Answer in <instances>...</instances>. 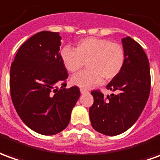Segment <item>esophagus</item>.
<instances>
[{
	"label": "esophagus",
	"instance_id": "obj_1",
	"mask_svg": "<svg viewBox=\"0 0 160 160\" xmlns=\"http://www.w3.org/2000/svg\"><path fill=\"white\" fill-rule=\"evenodd\" d=\"M80 92L82 93V94H84V93H88V91H87V90H86V89H80Z\"/></svg>",
	"mask_w": 160,
	"mask_h": 160
}]
</instances>
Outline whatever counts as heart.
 <instances>
[{"mask_svg": "<svg viewBox=\"0 0 160 160\" xmlns=\"http://www.w3.org/2000/svg\"><path fill=\"white\" fill-rule=\"evenodd\" d=\"M125 58V51L120 44L94 37L79 40L75 49L66 46L60 52L63 65L71 73L78 72L87 64V71L71 79V84L82 89L99 84L103 78L107 81L116 78L124 66Z\"/></svg>", "mask_w": 160, "mask_h": 160, "instance_id": "1", "label": "heart"}]
</instances>
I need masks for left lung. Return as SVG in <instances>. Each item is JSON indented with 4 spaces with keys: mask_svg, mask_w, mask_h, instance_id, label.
Wrapping results in <instances>:
<instances>
[{
    "mask_svg": "<svg viewBox=\"0 0 160 160\" xmlns=\"http://www.w3.org/2000/svg\"><path fill=\"white\" fill-rule=\"evenodd\" d=\"M125 64L107 89L117 92L105 96L93 90L94 103L89 108L93 128L108 136L118 135L132 127L146 106L151 89L149 61L139 43L130 37L122 38Z\"/></svg>",
    "mask_w": 160,
    "mask_h": 160,
    "instance_id": "left-lung-1",
    "label": "left lung"
}]
</instances>
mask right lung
Segmentation results:
<instances>
[{"label":"right lung","instance_id":"right-lung-1","mask_svg":"<svg viewBox=\"0 0 160 160\" xmlns=\"http://www.w3.org/2000/svg\"><path fill=\"white\" fill-rule=\"evenodd\" d=\"M60 46L58 32H38L22 44L10 68L13 106L22 122L43 135L56 134L67 127L80 96L77 86L65 88L68 73Z\"/></svg>","mask_w":160,"mask_h":160}]
</instances>
